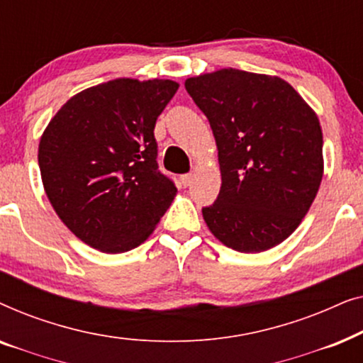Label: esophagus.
<instances>
[{"label": "esophagus", "instance_id": "34e87169", "mask_svg": "<svg viewBox=\"0 0 363 363\" xmlns=\"http://www.w3.org/2000/svg\"><path fill=\"white\" fill-rule=\"evenodd\" d=\"M191 180H193V175H191V173H185V175H182V177H180L182 185L185 186V188L191 185Z\"/></svg>", "mask_w": 363, "mask_h": 363}]
</instances>
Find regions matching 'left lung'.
<instances>
[{
	"mask_svg": "<svg viewBox=\"0 0 363 363\" xmlns=\"http://www.w3.org/2000/svg\"><path fill=\"white\" fill-rule=\"evenodd\" d=\"M215 135L220 195L203 208L223 245L261 252L279 245L309 211L322 180L319 118L279 77L240 69L186 79Z\"/></svg>",
	"mask_w": 363,
	"mask_h": 363,
	"instance_id": "8db88e82",
	"label": "left lung"
}]
</instances>
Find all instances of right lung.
<instances>
[{"mask_svg":"<svg viewBox=\"0 0 363 363\" xmlns=\"http://www.w3.org/2000/svg\"><path fill=\"white\" fill-rule=\"evenodd\" d=\"M178 91L163 79H116L64 104L39 142L44 190L86 245L125 252L150 236L177 195L158 170L155 122Z\"/></svg>","mask_w":363,"mask_h":363,"instance_id":"obj_1","label":"right lung"}]
</instances>
